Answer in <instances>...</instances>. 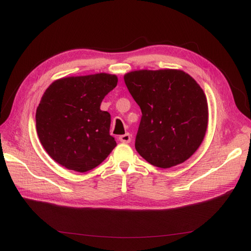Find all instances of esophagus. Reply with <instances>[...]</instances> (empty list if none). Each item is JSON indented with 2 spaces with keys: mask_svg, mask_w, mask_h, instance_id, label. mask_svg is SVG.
<instances>
[{
  "mask_svg": "<svg viewBox=\"0 0 251 251\" xmlns=\"http://www.w3.org/2000/svg\"><path fill=\"white\" fill-rule=\"evenodd\" d=\"M119 139H120V141H121V142L129 143V142L131 141V135H130V134H128V132H127V134H125V135H122V136H120V137H119Z\"/></svg>",
  "mask_w": 251,
  "mask_h": 251,
  "instance_id": "obj_1",
  "label": "esophagus"
}]
</instances>
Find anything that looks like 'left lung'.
Returning a JSON list of instances; mask_svg holds the SVG:
<instances>
[{"mask_svg": "<svg viewBox=\"0 0 251 251\" xmlns=\"http://www.w3.org/2000/svg\"><path fill=\"white\" fill-rule=\"evenodd\" d=\"M141 109L137 152L159 168L185 162L201 145L208 125L206 96L181 70H139L124 75Z\"/></svg>", "mask_w": 251, "mask_h": 251, "instance_id": "8db88e82", "label": "left lung"}]
</instances>
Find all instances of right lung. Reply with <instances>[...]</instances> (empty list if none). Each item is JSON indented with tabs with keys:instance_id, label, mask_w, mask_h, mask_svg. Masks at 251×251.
<instances>
[{
	"instance_id": "right-lung-1",
	"label": "right lung",
	"mask_w": 251,
	"mask_h": 251,
	"mask_svg": "<svg viewBox=\"0 0 251 251\" xmlns=\"http://www.w3.org/2000/svg\"><path fill=\"white\" fill-rule=\"evenodd\" d=\"M117 85L114 74L62 77L45 90L36 109V132L49 155L78 173L97 167L116 147L103 98Z\"/></svg>"
}]
</instances>
